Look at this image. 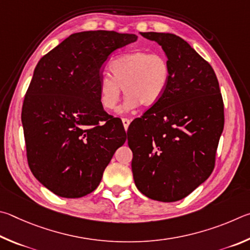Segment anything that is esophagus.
Instances as JSON below:
<instances>
[{"mask_svg":"<svg viewBox=\"0 0 250 250\" xmlns=\"http://www.w3.org/2000/svg\"><path fill=\"white\" fill-rule=\"evenodd\" d=\"M122 122H123V125H124V128L127 129L130 124V120H128V118H122Z\"/></svg>","mask_w":250,"mask_h":250,"instance_id":"34e87169","label":"esophagus"}]
</instances>
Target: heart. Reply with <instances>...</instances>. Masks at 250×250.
<instances>
[{
    "label": "heart",
    "instance_id": "1",
    "mask_svg": "<svg viewBox=\"0 0 250 250\" xmlns=\"http://www.w3.org/2000/svg\"><path fill=\"white\" fill-rule=\"evenodd\" d=\"M112 78L103 74L99 79L100 102L106 111H113L121 99L122 89L127 98L122 111L142 104L151 107L163 99L170 84L171 68L164 55L135 50L113 58L108 63Z\"/></svg>",
    "mask_w": 250,
    "mask_h": 250
}]
</instances>
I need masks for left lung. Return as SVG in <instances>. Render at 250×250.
Segmentation results:
<instances>
[{
	"label": "left lung",
	"mask_w": 250,
	"mask_h": 250,
	"mask_svg": "<svg viewBox=\"0 0 250 250\" xmlns=\"http://www.w3.org/2000/svg\"><path fill=\"white\" fill-rule=\"evenodd\" d=\"M141 35L163 47L171 78L163 99L128 127L134 181L147 198L174 202L211 176L224 103L211 64L186 41L168 33Z\"/></svg>",
	"instance_id": "1"
}]
</instances>
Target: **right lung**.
Wrapping results in <instances>:
<instances>
[{
  "mask_svg": "<svg viewBox=\"0 0 250 250\" xmlns=\"http://www.w3.org/2000/svg\"><path fill=\"white\" fill-rule=\"evenodd\" d=\"M136 39L113 30L76 33L35 68L21 107L26 156L35 178L55 194L93 192L125 143L122 121L101 105L98 83L108 56Z\"/></svg>",
  "mask_w": 250,
  "mask_h": 250,
  "instance_id": "obj_1",
  "label": "right lung"
}]
</instances>
